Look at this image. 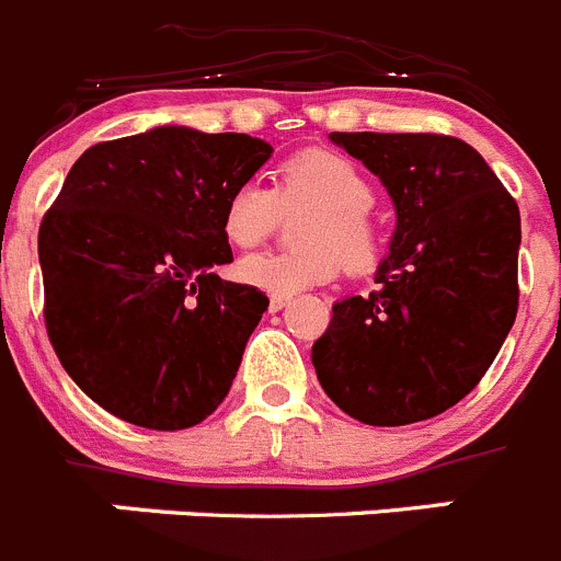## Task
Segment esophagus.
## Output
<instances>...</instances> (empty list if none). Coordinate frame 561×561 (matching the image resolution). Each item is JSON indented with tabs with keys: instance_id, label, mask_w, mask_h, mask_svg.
Listing matches in <instances>:
<instances>
[{
	"instance_id": "esophagus-1",
	"label": "esophagus",
	"mask_w": 561,
	"mask_h": 561,
	"mask_svg": "<svg viewBox=\"0 0 561 561\" xmlns=\"http://www.w3.org/2000/svg\"><path fill=\"white\" fill-rule=\"evenodd\" d=\"M287 301H290V296H276V293H274V296L268 298V310H271V312H279V310H285V307H287Z\"/></svg>"
}]
</instances>
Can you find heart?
I'll return each instance as SVG.
<instances>
[{
    "label": "heart",
    "instance_id": "b5f03b06",
    "mask_svg": "<svg viewBox=\"0 0 561 561\" xmlns=\"http://www.w3.org/2000/svg\"><path fill=\"white\" fill-rule=\"evenodd\" d=\"M374 182L348 157L329 149H307L279 165L276 187L260 180L240 182L224 202L221 229L234 249H254L276 232L282 213L316 207L301 224L305 251H260L238 260L234 276L243 285L276 296H296L332 282L340 271L370 274L385 254V234L368 209Z\"/></svg>",
    "mask_w": 561,
    "mask_h": 561
}]
</instances>
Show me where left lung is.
<instances>
[{
    "mask_svg": "<svg viewBox=\"0 0 561 561\" xmlns=\"http://www.w3.org/2000/svg\"><path fill=\"white\" fill-rule=\"evenodd\" d=\"M396 204L376 290L332 307L312 345L329 399L368 426L451 410L501 352L517 316L520 209L484 157L434 133H332Z\"/></svg>",
    "mask_w": 561,
    "mask_h": 561,
    "instance_id": "1",
    "label": "left lung"
}]
</instances>
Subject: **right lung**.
Here are the masks:
<instances>
[{
    "label": "right lung",
    "instance_id": "add662e5",
    "mask_svg": "<svg viewBox=\"0 0 561 561\" xmlns=\"http://www.w3.org/2000/svg\"><path fill=\"white\" fill-rule=\"evenodd\" d=\"M271 151L157 127L71 165L38 229L44 321L66 374L110 415L176 432L227 399L268 296L209 268L232 263L224 202Z\"/></svg>",
    "mask_w": 561,
    "mask_h": 561
}]
</instances>
